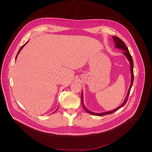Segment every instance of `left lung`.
Listing matches in <instances>:
<instances>
[{"mask_svg":"<svg viewBox=\"0 0 152 152\" xmlns=\"http://www.w3.org/2000/svg\"><path fill=\"white\" fill-rule=\"evenodd\" d=\"M113 39V41H114V43H115V47L116 48H119V49H121V50H124V51L123 52V54L126 56V57L127 58V59L128 60V61H129V63H130V74H131V82H130V87L129 88V90L128 91V93H127V95H126V96L124 101V102L119 106L117 108L113 110H109V111H107V112H102V113H95V112H91L89 110H88V109L84 106V103H83V92H82V94H81V104H82V105H83V107L84 109L90 114L92 115H95V116H104V115H108V114H110V113H113L114 112L118 110V109L123 107L125 104L126 103L127 101H128V96L129 95V94H130V89L132 88V86L133 85V80H134V75H133V59H132V57L130 55V53L129 51V50L128 48H127L126 44H125V43L121 40L117 36H113L112 37Z\"/></svg>","mask_w":152,"mask_h":152,"instance_id":"8db88e82","label":"left lung"}]
</instances>
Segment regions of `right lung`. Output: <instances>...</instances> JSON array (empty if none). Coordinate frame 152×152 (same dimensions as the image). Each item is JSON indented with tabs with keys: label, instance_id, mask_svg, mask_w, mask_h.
<instances>
[{
	"label": "right lung",
	"instance_id": "1",
	"mask_svg": "<svg viewBox=\"0 0 152 152\" xmlns=\"http://www.w3.org/2000/svg\"><path fill=\"white\" fill-rule=\"evenodd\" d=\"M27 43H28V42H27V43H26L24 44V45H22V47H21V48H20V50H19V51H18V54H17V56H16V58H17V57H18V54H19V53H20V51H21V50H22V48H23V47H24V45H26V44ZM53 113H54V112H53Z\"/></svg>",
	"mask_w": 152,
	"mask_h": 152
}]
</instances>
